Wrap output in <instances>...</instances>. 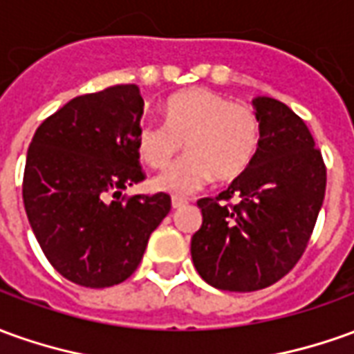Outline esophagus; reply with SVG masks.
Wrapping results in <instances>:
<instances>
[{"instance_id":"esophagus-1","label":"esophagus","mask_w":354,"mask_h":354,"mask_svg":"<svg viewBox=\"0 0 354 354\" xmlns=\"http://www.w3.org/2000/svg\"><path fill=\"white\" fill-rule=\"evenodd\" d=\"M171 206L175 209L183 208V206H187V201H185V198H179V196H173V198H171Z\"/></svg>"}]
</instances>
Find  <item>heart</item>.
Returning a JSON list of instances; mask_svg holds the SVG:
<instances>
[{
  "instance_id": "b5f03b06",
  "label": "heart",
  "mask_w": 354,
  "mask_h": 354,
  "mask_svg": "<svg viewBox=\"0 0 354 354\" xmlns=\"http://www.w3.org/2000/svg\"><path fill=\"white\" fill-rule=\"evenodd\" d=\"M187 156L152 179L158 192L187 196L216 177L233 181L247 171L260 142L252 107L233 104L209 88L175 94L163 107V125L145 121L136 129V152L150 167H163L181 150Z\"/></svg>"
}]
</instances>
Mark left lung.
I'll list each match as a JSON object with an SVG mask.
<instances>
[{"label":"left lung","instance_id":"1","mask_svg":"<svg viewBox=\"0 0 354 354\" xmlns=\"http://www.w3.org/2000/svg\"><path fill=\"white\" fill-rule=\"evenodd\" d=\"M260 142L248 169L201 198L192 264L216 289L248 293L279 281L303 256L326 194V165L304 121L268 96L252 100ZM235 198L237 205H227Z\"/></svg>","mask_w":354,"mask_h":354}]
</instances>
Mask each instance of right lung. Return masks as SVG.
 Here are the masks:
<instances>
[{
    "label": "right lung",
    "instance_id": "right-lung-1",
    "mask_svg": "<svg viewBox=\"0 0 354 354\" xmlns=\"http://www.w3.org/2000/svg\"><path fill=\"white\" fill-rule=\"evenodd\" d=\"M136 84L77 96L36 129L26 152L23 201L38 245L69 281L102 289L135 272L152 231L171 209L165 192L119 201L145 179ZM109 194L115 201L107 203Z\"/></svg>",
    "mask_w": 354,
    "mask_h": 354
}]
</instances>
